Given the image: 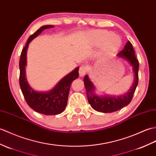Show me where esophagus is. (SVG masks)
<instances>
[{
	"instance_id": "obj_1",
	"label": "esophagus",
	"mask_w": 156,
	"mask_h": 156,
	"mask_svg": "<svg viewBox=\"0 0 156 156\" xmlns=\"http://www.w3.org/2000/svg\"><path fill=\"white\" fill-rule=\"evenodd\" d=\"M87 72V67L84 65H81L79 69V74L80 76H84Z\"/></svg>"
}]
</instances>
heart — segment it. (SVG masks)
I'll use <instances>...</instances> for the list:
<instances>
[{"label": "heart", "mask_w": 156, "mask_h": 156, "mask_svg": "<svg viewBox=\"0 0 156 156\" xmlns=\"http://www.w3.org/2000/svg\"><path fill=\"white\" fill-rule=\"evenodd\" d=\"M90 37L96 44H101L105 40L104 50L106 52H113L117 50L121 44V39L118 35L112 34V32L106 30H98L92 32ZM112 41V43L111 42Z\"/></svg>", "instance_id": "heart-1"}]
</instances>
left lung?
<instances>
[{
    "label": "left lung",
    "mask_w": 156,
    "mask_h": 156,
    "mask_svg": "<svg viewBox=\"0 0 156 156\" xmlns=\"http://www.w3.org/2000/svg\"><path fill=\"white\" fill-rule=\"evenodd\" d=\"M117 56L126 60L131 65L134 77L133 82L131 88L124 94L120 96L98 95L96 93V87L90 80L88 75H86L84 78V83L87 98L90 106L97 112L111 113L128 106L132 100L133 94L138 84L139 62L136 58L132 43L129 41L126 42L124 48L117 54Z\"/></svg>",
    "instance_id": "1"
}]
</instances>
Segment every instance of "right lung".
Returning <instances> with one entry per match:
<instances>
[{
	"label": "right lung",
	"mask_w": 156,
	"mask_h": 156,
	"mask_svg": "<svg viewBox=\"0 0 156 156\" xmlns=\"http://www.w3.org/2000/svg\"><path fill=\"white\" fill-rule=\"evenodd\" d=\"M53 27L52 25L42 26L32 34L28 38L26 46L22 50L19 61V84L25 100L32 110L44 115L59 114L65 110L72 82L78 78L79 76V67H77L62 78L52 89L46 92L34 90L28 84L26 78L27 52L28 45L43 30Z\"/></svg>",
	"instance_id": "right-lung-1"
}]
</instances>
